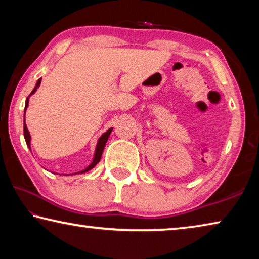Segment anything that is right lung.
Listing matches in <instances>:
<instances>
[{
    "label": "right lung",
    "instance_id": "add662e5",
    "mask_svg": "<svg viewBox=\"0 0 259 259\" xmlns=\"http://www.w3.org/2000/svg\"><path fill=\"white\" fill-rule=\"evenodd\" d=\"M40 84H41V78L40 80L37 81V83H36V87L34 88L33 89V91L32 93H30V95L32 94H34L35 91H36V89L38 87H40ZM29 95V96H30ZM28 96V97H29ZM28 97H27V99H26V105H25V112H26V108H27V106H28ZM112 130H113V128H111V129H108L106 133L105 134H103V136L102 137L99 138V140H98V144H97V147H96V153H95V157H94V161L91 162V164L88 166V168H85L84 170H82V171H80L81 174H83V172H87V171H89V170H91L94 168V166L98 163V162L100 161V157H102V154H103V151H104V148H105V144L107 143V139H108V137H109V135H111V133H112ZM24 136H25V140H26V144H27V146L30 148V146H29V144H30V135H29V131H28V129H27V126H26V123H25V121H24ZM77 174V172H76Z\"/></svg>",
    "mask_w": 259,
    "mask_h": 259
}]
</instances>
